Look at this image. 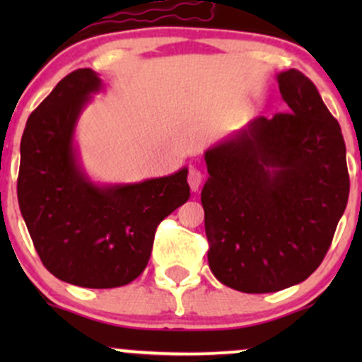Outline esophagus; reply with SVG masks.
<instances>
[{
  "label": "esophagus",
  "instance_id": "obj_1",
  "mask_svg": "<svg viewBox=\"0 0 362 362\" xmlns=\"http://www.w3.org/2000/svg\"><path fill=\"white\" fill-rule=\"evenodd\" d=\"M187 180H189L190 190H194V192H197L199 187H201V184H202V173H201V170L190 168V170H189V177H187Z\"/></svg>",
  "mask_w": 362,
  "mask_h": 362
}]
</instances>
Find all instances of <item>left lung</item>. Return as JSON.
Segmentation results:
<instances>
[{
	"mask_svg": "<svg viewBox=\"0 0 362 362\" xmlns=\"http://www.w3.org/2000/svg\"><path fill=\"white\" fill-rule=\"evenodd\" d=\"M286 114L257 117L204 153L207 260L242 293L300 284L328 252L349 199L346 143L317 86L277 74Z\"/></svg>",
	"mask_w": 362,
	"mask_h": 362,
	"instance_id": "left-lung-1",
	"label": "left lung"
}]
</instances>
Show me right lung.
Wrapping results in <instances>:
<instances>
[{"label": "right lung", "instance_id": "1", "mask_svg": "<svg viewBox=\"0 0 362 362\" xmlns=\"http://www.w3.org/2000/svg\"><path fill=\"white\" fill-rule=\"evenodd\" d=\"M103 83L76 69L32 112L20 143L16 192L52 276L91 289L126 286L146 269L156 226L190 197L189 170L138 184L98 185L80 163L74 131Z\"/></svg>", "mask_w": 362, "mask_h": 362}]
</instances>
